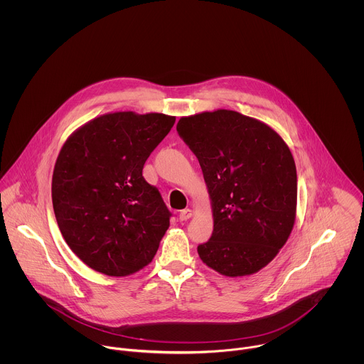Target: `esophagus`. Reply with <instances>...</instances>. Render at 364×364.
Returning a JSON list of instances; mask_svg holds the SVG:
<instances>
[{"label": "esophagus", "instance_id": "esophagus-1", "mask_svg": "<svg viewBox=\"0 0 364 364\" xmlns=\"http://www.w3.org/2000/svg\"><path fill=\"white\" fill-rule=\"evenodd\" d=\"M192 217V210L191 208H185V210H182L181 213H179V220L181 221H186V220H189Z\"/></svg>", "mask_w": 364, "mask_h": 364}]
</instances>
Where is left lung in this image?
Here are the masks:
<instances>
[{
    "label": "left lung",
    "instance_id": "1",
    "mask_svg": "<svg viewBox=\"0 0 364 364\" xmlns=\"http://www.w3.org/2000/svg\"><path fill=\"white\" fill-rule=\"evenodd\" d=\"M179 137L199 159L214 228L198 247L215 272L252 274L286 244L296 220L297 172L283 139L267 124L234 110L181 117Z\"/></svg>",
    "mask_w": 364,
    "mask_h": 364
}]
</instances>
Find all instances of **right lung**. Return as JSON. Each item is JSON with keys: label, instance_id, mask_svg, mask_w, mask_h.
<instances>
[{"label": "right lung", "instance_id": "obj_1", "mask_svg": "<svg viewBox=\"0 0 364 364\" xmlns=\"http://www.w3.org/2000/svg\"><path fill=\"white\" fill-rule=\"evenodd\" d=\"M173 123L162 113H107L63 146L53 172L54 215L71 251L94 270L127 276L154 258L172 213L143 168Z\"/></svg>", "mask_w": 364, "mask_h": 364}]
</instances>
